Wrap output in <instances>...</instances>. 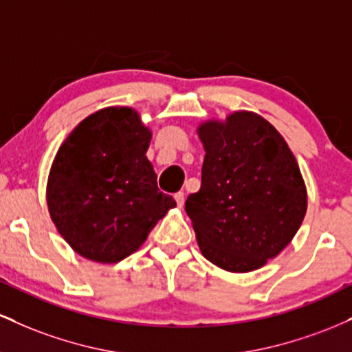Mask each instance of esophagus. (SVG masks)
<instances>
[{"label": "esophagus", "instance_id": "34e87169", "mask_svg": "<svg viewBox=\"0 0 352 352\" xmlns=\"http://www.w3.org/2000/svg\"><path fill=\"white\" fill-rule=\"evenodd\" d=\"M173 197H175L177 205H179V207H182V205H184V201H185V193L184 192H177Z\"/></svg>", "mask_w": 352, "mask_h": 352}]
</instances>
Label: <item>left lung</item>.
I'll return each mask as SVG.
<instances>
[{"mask_svg": "<svg viewBox=\"0 0 352 352\" xmlns=\"http://www.w3.org/2000/svg\"><path fill=\"white\" fill-rule=\"evenodd\" d=\"M201 185L185 212L208 261L233 273L261 268L285 248L306 215L296 159L280 132L253 112L199 127Z\"/></svg>", "mask_w": 352, "mask_h": 352, "instance_id": "1", "label": "left lung"}]
</instances>
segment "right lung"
Returning <instances> with one entry per match:
<instances>
[{"label": "right lung", "mask_w": 352, "mask_h": 352, "mask_svg": "<svg viewBox=\"0 0 352 352\" xmlns=\"http://www.w3.org/2000/svg\"><path fill=\"white\" fill-rule=\"evenodd\" d=\"M151 131L131 107H107L60 145L47 179V207L74 252L117 263L144 243L175 200L157 187L145 152Z\"/></svg>", "instance_id": "right-lung-1"}]
</instances>
